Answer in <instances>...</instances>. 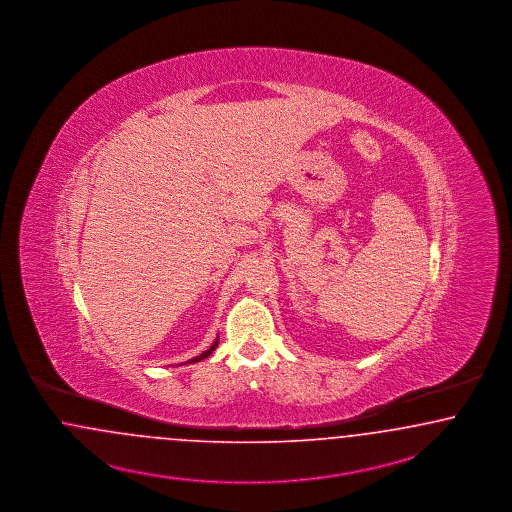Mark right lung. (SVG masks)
Instances as JSON below:
<instances>
[{"instance_id": "add662e5", "label": "right lung", "mask_w": 512, "mask_h": 512, "mask_svg": "<svg viewBox=\"0 0 512 512\" xmlns=\"http://www.w3.org/2000/svg\"><path fill=\"white\" fill-rule=\"evenodd\" d=\"M217 344H219V336H217V338H215V342H213L212 346H210V348H208V350H206V352H202V353H200V355H196V357H193V359H189V361H185V365H187V363H198V361H202V359H206V357H208V355H212L213 350H215V348H217Z\"/></svg>"}]
</instances>
